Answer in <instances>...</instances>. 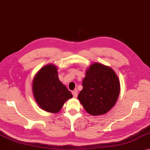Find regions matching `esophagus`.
Here are the masks:
<instances>
[{
	"label": "esophagus",
	"mask_w": 150,
	"mask_h": 150,
	"mask_svg": "<svg viewBox=\"0 0 150 150\" xmlns=\"http://www.w3.org/2000/svg\"><path fill=\"white\" fill-rule=\"evenodd\" d=\"M72 94H73L74 97L76 98L77 96H78V92H77V91H72Z\"/></svg>",
	"instance_id": "esophagus-1"
}]
</instances>
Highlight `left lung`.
<instances>
[{"instance_id": "1", "label": "left lung", "mask_w": 150, "mask_h": 150, "mask_svg": "<svg viewBox=\"0 0 150 150\" xmlns=\"http://www.w3.org/2000/svg\"><path fill=\"white\" fill-rule=\"evenodd\" d=\"M78 96L84 109L92 115L107 112L115 105L120 92L119 78L112 68L98 63L90 66Z\"/></svg>"}]
</instances>
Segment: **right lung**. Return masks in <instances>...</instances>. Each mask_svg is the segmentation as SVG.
<instances>
[{
    "mask_svg": "<svg viewBox=\"0 0 150 150\" xmlns=\"http://www.w3.org/2000/svg\"><path fill=\"white\" fill-rule=\"evenodd\" d=\"M56 67L44 66L37 73L33 81V92L36 102L45 111L57 112L64 103L72 97L68 89L59 81Z\"/></svg>",
    "mask_w": 150,
    "mask_h": 150,
    "instance_id": "obj_1",
    "label": "right lung"
}]
</instances>
